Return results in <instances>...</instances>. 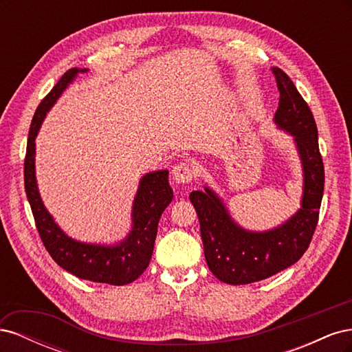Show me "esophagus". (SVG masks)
Wrapping results in <instances>:
<instances>
[{
  "mask_svg": "<svg viewBox=\"0 0 352 352\" xmlns=\"http://www.w3.org/2000/svg\"><path fill=\"white\" fill-rule=\"evenodd\" d=\"M172 177H173V182L177 185H189L190 182H192V179L195 177V172L189 164L180 163L173 167Z\"/></svg>",
  "mask_w": 352,
  "mask_h": 352,
  "instance_id": "esophagus-1",
  "label": "esophagus"
}]
</instances>
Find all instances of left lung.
<instances>
[{
  "label": "left lung",
  "mask_w": 352,
  "mask_h": 352,
  "mask_svg": "<svg viewBox=\"0 0 352 352\" xmlns=\"http://www.w3.org/2000/svg\"><path fill=\"white\" fill-rule=\"evenodd\" d=\"M272 72L280 92L273 122L294 138L301 160V207L279 226L250 230L233 220L221 197L210 186L189 194L198 214L208 269L229 285L267 279L300 260L311 242L323 198L324 168L313 113L287 74L278 67Z\"/></svg>",
  "instance_id": "left-lung-1"
}]
</instances>
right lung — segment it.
Returning <instances> with one entry per match:
<instances>
[{"label":"right lung","instance_id":"obj_1","mask_svg":"<svg viewBox=\"0 0 352 352\" xmlns=\"http://www.w3.org/2000/svg\"><path fill=\"white\" fill-rule=\"evenodd\" d=\"M87 72L78 67L67 70L36 109L28 138L25 189L39 236L52 260L79 279L122 286L136 280L150 264L160 217L173 199L168 170H154L141 177L132 204L131 230L116 243L82 242L69 236L44 206L36 182L35 140L42 122L78 74Z\"/></svg>","mask_w":352,"mask_h":352}]
</instances>
